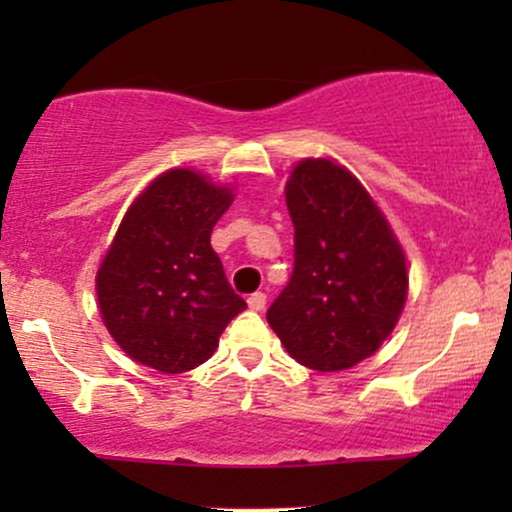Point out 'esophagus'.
Returning a JSON list of instances; mask_svg holds the SVG:
<instances>
[{"label":"esophagus","instance_id":"esophagus-1","mask_svg":"<svg viewBox=\"0 0 512 512\" xmlns=\"http://www.w3.org/2000/svg\"><path fill=\"white\" fill-rule=\"evenodd\" d=\"M248 305H250V310H255V313H262L264 305H267V296H264L262 291L252 293V296L248 298Z\"/></svg>","mask_w":512,"mask_h":512}]
</instances>
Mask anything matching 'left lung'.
<instances>
[{"label":"left lung","mask_w":512,"mask_h":512,"mask_svg":"<svg viewBox=\"0 0 512 512\" xmlns=\"http://www.w3.org/2000/svg\"><path fill=\"white\" fill-rule=\"evenodd\" d=\"M293 274L267 322L313 370H344L373 356L407 301V260L383 211L339 163L305 158L286 182Z\"/></svg>","instance_id":"obj_1"}]
</instances>
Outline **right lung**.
Segmentation results:
<instances>
[{
    "mask_svg": "<svg viewBox=\"0 0 512 512\" xmlns=\"http://www.w3.org/2000/svg\"><path fill=\"white\" fill-rule=\"evenodd\" d=\"M231 202L228 187L173 168L127 209L96 291L108 332L142 366L161 373L197 368L248 308L211 248L214 223Z\"/></svg>",
    "mask_w": 512,
    "mask_h": 512,
    "instance_id": "right-lung-1",
    "label": "right lung"
}]
</instances>
